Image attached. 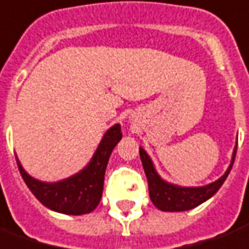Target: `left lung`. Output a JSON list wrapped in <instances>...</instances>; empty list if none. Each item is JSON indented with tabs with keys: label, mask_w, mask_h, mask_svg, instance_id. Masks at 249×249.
Here are the masks:
<instances>
[{
	"label": "left lung",
	"mask_w": 249,
	"mask_h": 249,
	"mask_svg": "<svg viewBox=\"0 0 249 249\" xmlns=\"http://www.w3.org/2000/svg\"><path fill=\"white\" fill-rule=\"evenodd\" d=\"M236 150H237V143L234 146L231 165L227 169V172L224 173V176L218 178L217 181H214V182L209 185H205V186L186 188V186L169 184L165 179H162L160 177V174L157 173L151 158L147 156V153L142 147H139V156H141L142 166H143L146 177H147L149 195L153 204L160 211H163V212H182V211L193 209V208L198 206L202 202H205L208 198H211L221 188L224 181L228 177L229 172H231L232 165L234 162Z\"/></svg>",
	"instance_id": "1"
}]
</instances>
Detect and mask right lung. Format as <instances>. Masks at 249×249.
I'll list each match as a JSON object with an SVG mask.
<instances>
[{
  "label": "right lung",
  "mask_w": 249,
  "mask_h": 249,
  "mask_svg": "<svg viewBox=\"0 0 249 249\" xmlns=\"http://www.w3.org/2000/svg\"><path fill=\"white\" fill-rule=\"evenodd\" d=\"M121 139V124H114L106 131L87 166L57 182H43L31 177L17 158L18 170L28 188L43 205L64 214H86L92 212L100 202L107 162Z\"/></svg>",
  "instance_id": "right-lung-1"
}]
</instances>
